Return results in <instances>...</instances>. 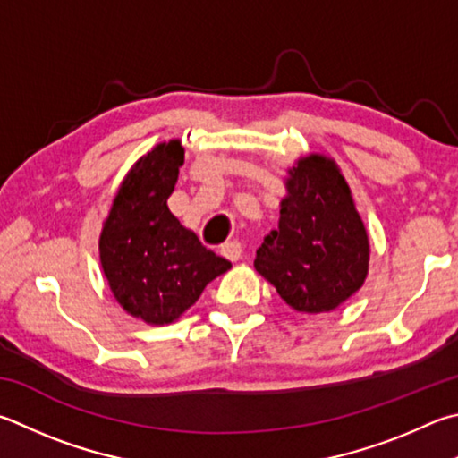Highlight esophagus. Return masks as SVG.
Segmentation results:
<instances>
[{"mask_svg": "<svg viewBox=\"0 0 458 458\" xmlns=\"http://www.w3.org/2000/svg\"><path fill=\"white\" fill-rule=\"evenodd\" d=\"M220 254L224 258H228L230 262H236V260H240V256H242V244H240L238 240H232V242L222 244Z\"/></svg>", "mask_w": 458, "mask_h": 458, "instance_id": "1", "label": "esophagus"}]
</instances>
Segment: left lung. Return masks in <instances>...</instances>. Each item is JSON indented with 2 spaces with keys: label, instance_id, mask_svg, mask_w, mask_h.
<instances>
[{
  "label": "left lung",
  "instance_id": "8db88e82",
  "mask_svg": "<svg viewBox=\"0 0 458 458\" xmlns=\"http://www.w3.org/2000/svg\"><path fill=\"white\" fill-rule=\"evenodd\" d=\"M278 230L264 236L254 268L298 312H330L364 284L369 236L335 160L310 154L288 170Z\"/></svg>",
  "mask_w": 458,
  "mask_h": 458
}]
</instances>
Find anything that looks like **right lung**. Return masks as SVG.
Here are the masks:
<instances>
[{
    "mask_svg": "<svg viewBox=\"0 0 458 458\" xmlns=\"http://www.w3.org/2000/svg\"><path fill=\"white\" fill-rule=\"evenodd\" d=\"M184 164L180 140L157 144L123 178L99 236V262L115 301L148 324H170L232 264L202 246L170 212Z\"/></svg>",
    "mask_w": 458,
    "mask_h": 458,
    "instance_id": "right-lung-1",
    "label": "right lung"
}]
</instances>
